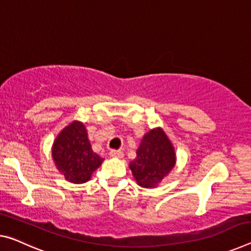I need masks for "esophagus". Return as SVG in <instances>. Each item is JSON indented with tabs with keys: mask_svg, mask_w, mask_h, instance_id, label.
Wrapping results in <instances>:
<instances>
[{
	"mask_svg": "<svg viewBox=\"0 0 251 251\" xmlns=\"http://www.w3.org/2000/svg\"><path fill=\"white\" fill-rule=\"evenodd\" d=\"M109 155H110L111 157L121 158V157H123V155H124V153H123L122 151H119V150H111L110 152H109Z\"/></svg>",
	"mask_w": 251,
	"mask_h": 251,
	"instance_id": "esophagus-1",
	"label": "esophagus"
}]
</instances>
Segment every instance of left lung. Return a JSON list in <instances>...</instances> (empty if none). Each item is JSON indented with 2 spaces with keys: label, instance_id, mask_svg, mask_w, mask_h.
<instances>
[{
  "label": "left lung",
  "instance_id": "obj_1",
  "mask_svg": "<svg viewBox=\"0 0 251 251\" xmlns=\"http://www.w3.org/2000/svg\"><path fill=\"white\" fill-rule=\"evenodd\" d=\"M176 164V153L169 138L161 128L150 130L137 150V157L130 162L129 168L138 185L152 188Z\"/></svg>",
  "mask_w": 251,
  "mask_h": 251
}]
</instances>
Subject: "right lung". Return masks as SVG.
<instances>
[{"instance_id":"obj_1","label":"right lung","mask_w":251,"mask_h":251,"mask_svg":"<svg viewBox=\"0 0 251 251\" xmlns=\"http://www.w3.org/2000/svg\"><path fill=\"white\" fill-rule=\"evenodd\" d=\"M52 156L58 170L73 183H85L104 158L91 150L85 126L71 123L54 141Z\"/></svg>"}]
</instances>
